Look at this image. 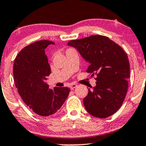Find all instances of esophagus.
<instances>
[{
	"instance_id": "1",
	"label": "esophagus",
	"mask_w": 146,
	"mask_h": 146,
	"mask_svg": "<svg viewBox=\"0 0 146 146\" xmlns=\"http://www.w3.org/2000/svg\"><path fill=\"white\" fill-rule=\"evenodd\" d=\"M76 86H77V85L75 84H72L70 85V88L72 90H73V89H74Z\"/></svg>"
}]
</instances>
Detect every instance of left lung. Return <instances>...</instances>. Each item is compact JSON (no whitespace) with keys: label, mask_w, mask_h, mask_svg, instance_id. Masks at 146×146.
Returning <instances> with one entry per match:
<instances>
[{"label":"left lung","mask_w":146,"mask_h":146,"mask_svg":"<svg viewBox=\"0 0 146 146\" xmlns=\"http://www.w3.org/2000/svg\"><path fill=\"white\" fill-rule=\"evenodd\" d=\"M68 44L75 47L90 65L96 86L88 89L83 102L90 114L106 118L118 110L124 101L128 88L129 62L120 46L108 37L92 35L72 40Z\"/></svg>","instance_id":"obj_1"}]
</instances>
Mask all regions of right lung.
<instances>
[{"mask_svg": "<svg viewBox=\"0 0 146 146\" xmlns=\"http://www.w3.org/2000/svg\"><path fill=\"white\" fill-rule=\"evenodd\" d=\"M52 41L44 40L21 50L15 58L13 76L15 86L24 102L40 116H48L60 108L68 96V87L50 89L44 82L50 74L44 49Z\"/></svg>", "mask_w": 146, "mask_h": 146, "instance_id": "right-lung-1", "label": "right lung"}]
</instances>
